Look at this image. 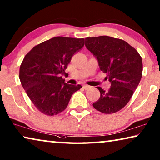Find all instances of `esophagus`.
Masks as SVG:
<instances>
[{"instance_id": "esophagus-1", "label": "esophagus", "mask_w": 160, "mask_h": 160, "mask_svg": "<svg viewBox=\"0 0 160 160\" xmlns=\"http://www.w3.org/2000/svg\"><path fill=\"white\" fill-rule=\"evenodd\" d=\"M91 87H91V86H88V85H87V84H85V85L83 86V88H84V89H86V90L88 89V88H90Z\"/></svg>"}]
</instances>
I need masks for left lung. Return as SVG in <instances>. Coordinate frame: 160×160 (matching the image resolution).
Segmentation results:
<instances>
[{
	"label": "left lung",
	"instance_id": "left-lung-1",
	"mask_svg": "<svg viewBox=\"0 0 160 160\" xmlns=\"http://www.w3.org/2000/svg\"><path fill=\"white\" fill-rule=\"evenodd\" d=\"M85 40L86 47L97 58L100 70L111 82L107 91L97 87L100 97L93 107L104 114L119 112L129 102L141 80V56L122 39L102 36Z\"/></svg>",
	"mask_w": 160,
	"mask_h": 160
}]
</instances>
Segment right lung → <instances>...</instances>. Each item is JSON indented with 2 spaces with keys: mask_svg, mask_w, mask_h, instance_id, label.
<instances>
[{
  "mask_svg": "<svg viewBox=\"0 0 160 160\" xmlns=\"http://www.w3.org/2000/svg\"><path fill=\"white\" fill-rule=\"evenodd\" d=\"M84 39L57 36L38 44L24 57L19 71L22 87L39 112L48 116L67 107L72 94L82 86L68 84L61 75Z\"/></svg>",
  "mask_w": 160,
  "mask_h": 160,
  "instance_id": "1",
  "label": "right lung"
}]
</instances>
